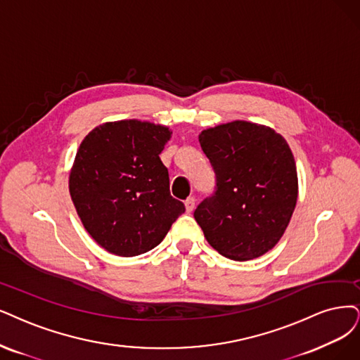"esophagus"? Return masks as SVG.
<instances>
[{"label":"esophagus","instance_id":"esophagus-1","mask_svg":"<svg viewBox=\"0 0 360 360\" xmlns=\"http://www.w3.org/2000/svg\"><path fill=\"white\" fill-rule=\"evenodd\" d=\"M194 207H195V200H194V197H188L187 200H185V209H187L188 214H191V212L194 210Z\"/></svg>","mask_w":360,"mask_h":360}]
</instances>
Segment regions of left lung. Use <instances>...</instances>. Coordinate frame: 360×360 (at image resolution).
<instances>
[{"instance_id": "8db88e82", "label": "left lung", "mask_w": 360, "mask_h": 360, "mask_svg": "<svg viewBox=\"0 0 360 360\" xmlns=\"http://www.w3.org/2000/svg\"><path fill=\"white\" fill-rule=\"evenodd\" d=\"M198 142L217 187L194 210L209 245L225 258L249 261L281 240L298 197L288 142L273 129L231 122L203 130Z\"/></svg>"}]
</instances>
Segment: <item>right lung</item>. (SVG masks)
Returning <instances> with one entry per match:
<instances>
[{
	"label": "right lung",
	"instance_id": "right-lung-1",
	"mask_svg": "<svg viewBox=\"0 0 360 360\" xmlns=\"http://www.w3.org/2000/svg\"><path fill=\"white\" fill-rule=\"evenodd\" d=\"M170 135L162 124L122 120L95 127L79 145L70 194L87 233L110 254L151 250L185 212L160 160Z\"/></svg>",
	"mask_w": 360,
	"mask_h": 360
}]
</instances>
